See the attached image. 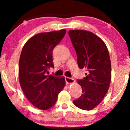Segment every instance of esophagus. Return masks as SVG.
<instances>
[{
	"mask_svg": "<svg viewBox=\"0 0 130 130\" xmlns=\"http://www.w3.org/2000/svg\"><path fill=\"white\" fill-rule=\"evenodd\" d=\"M65 80L66 83H68V84H71V83H73L75 82V80L71 77H65Z\"/></svg>",
	"mask_w": 130,
	"mask_h": 130,
	"instance_id": "34e87169",
	"label": "esophagus"
}]
</instances>
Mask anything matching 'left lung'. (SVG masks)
<instances>
[{
    "instance_id": "obj_1",
    "label": "left lung",
    "mask_w": 130,
    "mask_h": 130,
    "mask_svg": "<svg viewBox=\"0 0 130 130\" xmlns=\"http://www.w3.org/2000/svg\"><path fill=\"white\" fill-rule=\"evenodd\" d=\"M69 35L77 54L78 66L88 70L83 79L77 82L83 94L73 101L80 109L89 111L98 105L109 89L111 63L105 42L91 32L70 30Z\"/></svg>"
}]
</instances>
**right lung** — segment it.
Wrapping results in <instances>:
<instances>
[{
    "instance_id": "right-lung-1",
    "label": "right lung",
    "mask_w": 130,
    "mask_h": 130,
    "mask_svg": "<svg viewBox=\"0 0 130 130\" xmlns=\"http://www.w3.org/2000/svg\"><path fill=\"white\" fill-rule=\"evenodd\" d=\"M66 30L37 34L28 40L21 51L19 80L24 95L40 109H48L56 104L58 93L65 86L64 77L47 75L54 67L53 50L60 43Z\"/></svg>"
}]
</instances>
